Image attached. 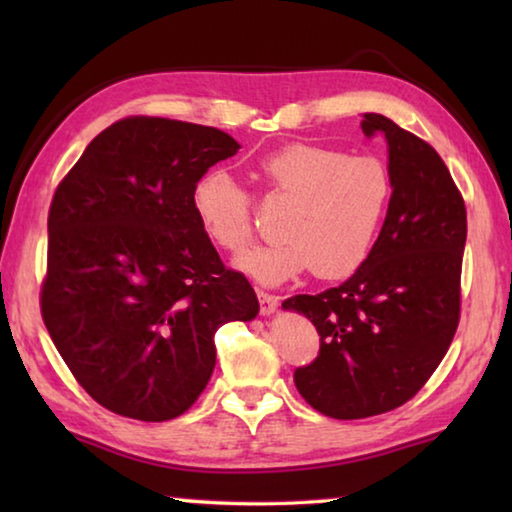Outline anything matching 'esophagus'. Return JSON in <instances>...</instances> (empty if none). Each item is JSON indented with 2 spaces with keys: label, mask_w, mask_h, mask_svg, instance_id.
Wrapping results in <instances>:
<instances>
[{
  "label": "esophagus",
  "mask_w": 512,
  "mask_h": 512,
  "mask_svg": "<svg viewBox=\"0 0 512 512\" xmlns=\"http://www.w3.org/2000/svg\"><path fill=\"white\" fill-rule=\"evenodd\" d=\"M257 298H259V311H262V316H271L277 309V296H273V293L257 289Z\"/></svg>",
  "instance_id": "esophagus-1"
}]
</instances>
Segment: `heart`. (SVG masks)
Segmentation results:
<instances>
[{
    "label": "heart",
    "mask_w": 512,
    "mask_h": 512,
    "mask_svg": "<svg viewBox=\"0 0 512 512\" xmlns=\"http://www.w3.org/2000/svg\"><path fill=\"white\" fill-rule=\"evenodd\" d=\"M255 171L268 198L289 203V210L277 228L284 241L241 257V271L266 284L311 268L323 280H341L368 262L393 196L384 162L298 142L264 155ZM192 212L223 253L241 255L253 244L250 196L225 171H205L196 180Z\"/></svg>",
    "instance_id": "heart-1"
}]
</instances>
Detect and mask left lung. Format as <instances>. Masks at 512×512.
I'll return each instance as SVG.
<instances>
[{
	"mask_svg": "<svg viewBox=\"0 0 512 512\" xmlns=\"http://www.w3.org/2000/svg\"><path fill=\"white\" fill-rule=\"evenodd\" d=\"M366 137L388 142L393 196L368 262L341 287L293 296L320 336L293 381L316 411L359 420L393 411L427 384L461 318L465 201L431 144L366 112Z\"/></svg>",
	"mask_w": 512,
	"mask_h": 512,
	"instance_id": "left-lung-1",
	"label": "left lung"
}]
</instances>
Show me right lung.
Listing matches in <instances>:
<instances>
[{
    "mask_svg": "<svg viewBox=\"0 0 512 512\" xmlns=\"http://www.w3.org/2000/svg\"><path fill=\"white\" fill-rule=\"evenodd\" d=\"M239 144L212 126L126 117L88 144L49 207L40 311L76 381L124 418L183 415L210 381L214 334L253 320L244 273L225 268L192 189Z\"/></svg>",
    "mask_w": 512,
    "mask_h": 512,
    "instance_id": "obj_1",
    "label": "right lung"
}]
</instances>
